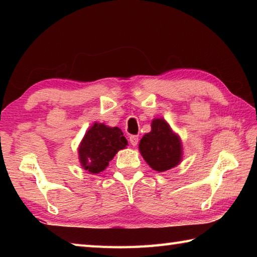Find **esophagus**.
Masks as SVG:
<instances>
[{"instance_id":"obj_1","label":"esophagus","mask_w":257,"mask_h":257,"mask_svg":"<svg viewBox=\"0 0 257 257\" xmlns=\"http://www.w3.org/2000/svg\"><path fill=\"white\" fill-rule=\"evenodd\" d=\"M138 136H135V135H133V136H130L129 137V142H130V144H132L133 146H136L137 144H138Z\"/></svg>"}]
</instances>
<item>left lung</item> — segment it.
I'll return each mask as SVG.
<instances>
[{"instance_id": "obj_1", "label": "left lung", "mask_w": 257, "mask_h": 257, "mask_svg": "<svg viewBox=\"0 0 257 257\" xmlns=\"http://www.w3.org/2000/svg\"><path fill=\"white\" fill-rule=\"evenodd\" d=\"M151 133L145 134L139 143V152L146 163L158 172L177 167L182 159L180 137L172 132L164 119L152 121Z\"/></svg>"}]
</instances>
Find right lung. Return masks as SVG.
<instances>
[{
  "label": "right lung",
  "mask_w": 257,
  "mask_h": 257,
  "mask_svg": "<svg viewBox=\"0 0 257 257\" xmlns=\"http://www.w3.org/2000/svg\"><path fill=\"white\" fill-rule=\"evenodd\" d=\"M127 144L121 129L95 122L78 147L81 167L94 175L102 172L118 151L125 149Z\"/></svg>",
  "instance_id": "1"
}]
</instances>
